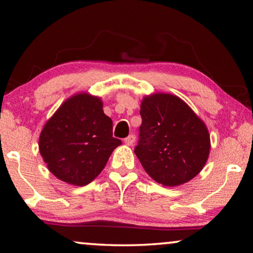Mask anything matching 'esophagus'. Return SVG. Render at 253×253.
Masks as SVG:
<instances>
[{"label":"esophagus","mask_w":253,"mask_h":253,"mask_svg":"<svg viewBox=\"0 0 253 253\" xmlns=\"http://www.w3.org/2000/svg\"><path fill=\"white\" fill-rule=\"evenodd\" d=\"M135 140H136V137H135V135H129V136H127L125 139H124V142H125V144L126 145H129V146H131V145H134V143H135Z\"/></svg>","instance_id":"1"}]
</instances>
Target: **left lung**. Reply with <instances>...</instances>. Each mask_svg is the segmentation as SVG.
Segmentation results:
<instances>
[{
    "label": "left lung",
    "mask_w": 253,
    "mask_h": 253,
    "mask_svg": "<svg viewBox=\"0 0 253 253\" xmlns=\"http://www.w3.org/2000/svg\"><path fill=\"white\" fill-rule=\"evenodd\" d=\"M142 125L135 154L154 181L177 186L195 177L208 161L204 123L178 97L155 93L140 105Z\"/></svg>",
    "instance_id": "1"
}]
</instances>
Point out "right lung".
Returning a JSON list of instances; mask_svg holds the SVG:
<instances>
[{
	"label": "right lung",
	"instance_id": "1",
	"mask_svg": "<svg viewBox=\"0 0 253 253\" xmlns=\"http://www.w3.org/2000/svg\"><path fill=\"white\" fill-rule=\"evenodd\" d=\"M122 140L113 137V122L100 98L79 93L63 102L45 124L39 149L54 176L77 186L93 181Z\"/></svg>",
	"mask_w": 253,
	"mask_h": 253
}]
</instances>
